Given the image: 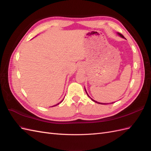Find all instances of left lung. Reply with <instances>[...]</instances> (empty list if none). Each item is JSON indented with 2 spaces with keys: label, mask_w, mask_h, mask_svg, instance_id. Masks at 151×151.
Here are the masks:
<instances>
[{
  "label": "left lung",
  "mask_w": 151,
  "mask_h": 151,
  "mask_svg": "<svg viewBox=\"0 0 151 151\" xmlns=\"http://www.w3.org/2000/svg\"><path fill=\"white\" fill-rule=\"evenodd\" d=\"M118 35H119V36H121V37H122V38H124V36H123V35H122V34H121V33H118ZM85 91H86V93H87V94H88V96H89V95H88V93H87V91H86V89H85ZM89 98H90V97H89ZM91 98V99H92V101H94V102H95V103H98V104H106V103H99V102H97V101H95V100H94V99H92V98ZM115 103V102H113V103H111V104H112V103ZM107 104H108V103H107ZM110 104H111V103H110Z\"/></svg>",
  "instance_id": "obj_1"
}]
</instances>
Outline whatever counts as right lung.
I'll return each instance as SVG.
<instances>
[{
    "label": "right lung",
    "instance_id": "1",
    "mask_svg": "<svg viewBox=\"0 0 151 151\" xmlns=\"http://www.w3.org/2000/svg\"><path fill=\"white\" fill-rule=\"evenodd\" d=\"M62 101H63V100H62ZM62 101H61V102H62ZM61 102H60V103H60ZM59 103H58V104H56V105H54V106H57V105L59 104ZM53 106H52V107H53Z\"/></svg>",
    "mask_w": 151,
    "mask_h": 151
}]
</instances>
